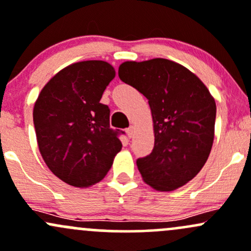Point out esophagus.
<instances>
[{
    "mask_svg": "<svg viewBox=\"0 0 251 251\" xmlns=\"http://www.w3.org/2000/svg\"><path fill=\"white\" fill-rule=\"evenodd\" d=\"M126 133H127L128 138H132V137H133V134H134V127H133V126H130L128 128H126Z\"/></svg>",
    "mask_w": 251,
    "mask_h": 251,
    "instance_id": "esophagus-1",
    "label": "esophagus"
}]
</instances>
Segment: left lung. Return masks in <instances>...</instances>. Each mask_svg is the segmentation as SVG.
I'll list each match as a JSON object with an SVG mask.
<instances>
[{
  "instance_id": "1",
  "label": "left lung",
  "mask_w": 251,
  "mask_h": 251,
  "mask_svg": "<svg viewBox=\"0 0 251 251\" xmlns=\"http://www.w3.org/2000/svg\"><path fill=\"white\" fill-rule=\"evenodd\" d=\"M123 82L149 100L155 145L137 159L143 180L156 191L182 187L205 166L214 138L216 102L192 71L169 59L125 62Z\"/></svg>"
}]
</instances>
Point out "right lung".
I'll use <instances>...</instances> for the list:
<instances>
[{
	"mask_svg": "<svg viewBox=\"0 0 251 251\" xmlns=\"http://www.w3.org/2000/svg\"><path fill=\"white\" fill-rule=\"evenodd\" d=\"M114 68L103 60L74 63L41 89L33 123L39 151L57 177L74 187L100 182L121 150L119 134L109 127V108L100 102Z\"/></svg>",
	"mask_w": 251,
	"mask_h": 251,
	"instance_id": "1",
	"label": "right lung"
}]
</instances>
